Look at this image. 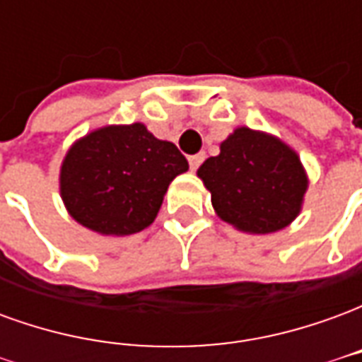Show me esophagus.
<instances>
[{
	"instance_id": "esophagus-1",
	"label": "esophagus",
	"mask_w": 362,
	"mask_h": 362,
	"mask_svg": "<svg viewBox=\"0 0 362 362\" xmlns=\"http://www.w3.org/2000/svg\"><path fill=\"white\" fill-rule=\"evenodd\" d=\"M188 160H189V168H192V170H197V168H199V165H202V163L205 160V153H197V155H192Z\"/></svg>"
}]
</instances>
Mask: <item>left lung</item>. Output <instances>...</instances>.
Here are the masks:
<instances>
[{
  "mask_svg": "<svg viewBox=\"0 0 362 362\" xmlns=\"http://www.w3.org/2000/svg\"><path fill=\"white\" fill-rule=\"evenodd\" d=\"M221 219L243 233L269 235L296 219L308 178L295 151L277 137L236 127L221 153L197 168Z\"/></svg>",
  "mask_w": 362,
  "mask_h": 362,
  "instance_id": "left-lung-1",
  "label": "left lung"
}]
</instances>
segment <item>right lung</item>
Segmentation results:
<instances>
[{
	"label": "right lung",
	"instance_id": "obj_1",
	"mask_svg": "<svg viewBox=\"0 0 362 362\" xmlns=\"http://www.w3.org/2000/svg\"><path fill=\"white\" fill-rule=\"evenodd\" d=\"M188 160L147 127L106 126L75 141L59 170V194L79 225L104 236L135 235L157 217Z\"/></svg>",
	"mask_w": 362,
	"mask_h": 362
}]
</instances>
